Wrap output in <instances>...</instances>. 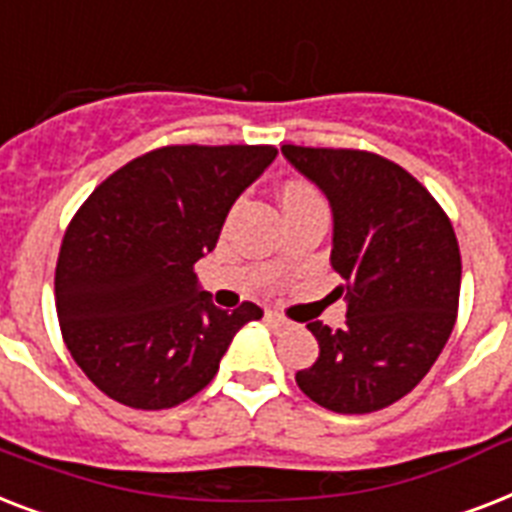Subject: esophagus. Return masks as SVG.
<instances>
[{"label": "esophagus", "instance_id": "1", "mask_svg": "<svg viewBox=\"0 0 512 512\" xmlns=\"http://www.w3.org/2000/svg\"><path fill=\"white\" fill-rule=\"evenodd\" d=\"M265 321H268L271 327H289V321L284 319L281 313H276V311H268V313H265Z\"/></svg>", "mask_w": 512, "mask_h": 512}]
</instances>
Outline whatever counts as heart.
Masks as SVG:
<instances>
[{"instance_id":"obj_1","label":"heart","mask_w":512,"mask_h":512,"mask_svg":"<svg viewBox=\"0 0 512 512\" xmlns=\"http://www.w3.org/2000/svg\"><path fill=\"white\" fill-rule=\"evenodd\" d=\"M316 193L308 188L305 183H287L281 188V204H292V201H303V199H311Z\"/></svg>"}]
</instances>
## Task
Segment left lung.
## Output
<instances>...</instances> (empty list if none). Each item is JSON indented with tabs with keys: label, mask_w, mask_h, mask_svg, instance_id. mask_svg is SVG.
Listing matches in <instances>:
<instances>
[{
	"label": "left lung",
	"mask_w": 512,
	"mask_h": 512,
	"mask_svg": "<svg viewBox=\"0 0 512 512\" xmlns=\"http://www.w3.org/2000/svg\"><path fill=\"white\" fill-rule=\"evenodd\" d=\"M332 209L329 263L345 279V327L311 321L319 358L295 374L337 414L404 398L436 364L460 303V247L436 199L398 164L348 148L281 146Z\"/></svg>",
	"instance_id": "left-lung-1"
}]
</instances>
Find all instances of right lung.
Masks as SVG:
<instances>
[{"mask_svg": "<svg viewBox=\"0 0 512 512\" xmlns=\"http://www.w3.org/2000/svg\"><path fill=\"white\" fill-rule=\"evenodd\" d=\"M273 146H167L103 180L71 220L55 271L63 340L108 398L170 409L207 388L244 324L220 311L193 265L215 249L233 201Z\"/></svg>", "mask_w": 512, "mask_h": 512, "instance_id": "1", "label": "right lung"}]
</instances>
